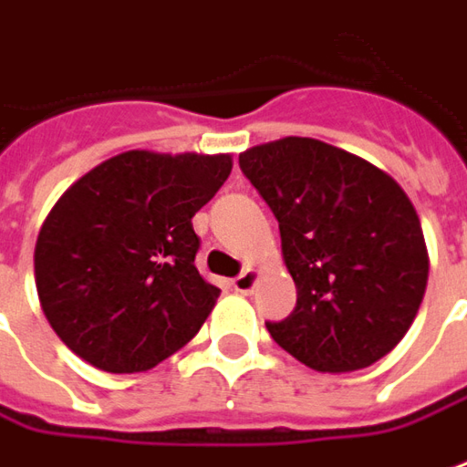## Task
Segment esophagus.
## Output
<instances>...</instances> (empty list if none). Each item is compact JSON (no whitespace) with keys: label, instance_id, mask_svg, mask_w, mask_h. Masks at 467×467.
I'll list each match as a JSON object with an SVG mask.
<instances>
[{"label":"esophagus","instance_id":"esophagus-1","mask_svg":"<svg viewBox=\"0 0 467 467\" xmlns=\"http://www.w3.org/2000/svg\"><path fill=\"white\" fill-rule=\"evenodd\" d=\"M256 283H259V272L252 270V267H246L239 277H234V290L241 293V296H249V293L254 290Z\"/></svg>","mask_w":467,"mask_h":467}]
</instances>
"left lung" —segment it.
<instances>
[{
  "label": "left lung",
  "mask_w": 467,
  "mask_h": 467,
  "mask_svg": "<svg viewBox=\"0 0 467 467\" xmlns=\"http://www.w3.org/2000/svg\"><path fill=\"white\" fill-rule=\"evenodd\" d=\"M270 205L296 311L272 339L318 372L370 368L406 337L430 277L416 208L388 171L316 139L270 140L239 153Z\"/></svg>",
  "instance_id": "left-lung-1"
}]
</instances>
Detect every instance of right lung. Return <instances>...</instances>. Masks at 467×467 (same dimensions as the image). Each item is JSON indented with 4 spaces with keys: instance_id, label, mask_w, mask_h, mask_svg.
<instances>
[{
    "instance_id": "add662e5",
    "label": "right lung",
    "mask_w": 467,
    "mask_h": 467,
    "mask_svg": "<svg viewBox=\"0 0 467 467\" xmlns=\"http://www.w3.org/2000/svg\"><path fill=\"white\" fill-rule=\"evenodd\" d=\"M231 153L136 149L58 197L36 241L40 308L58 339L105 372H143L195 337L221 290L195 267L192 215Z\"/></svg>"
}]
</instances>
